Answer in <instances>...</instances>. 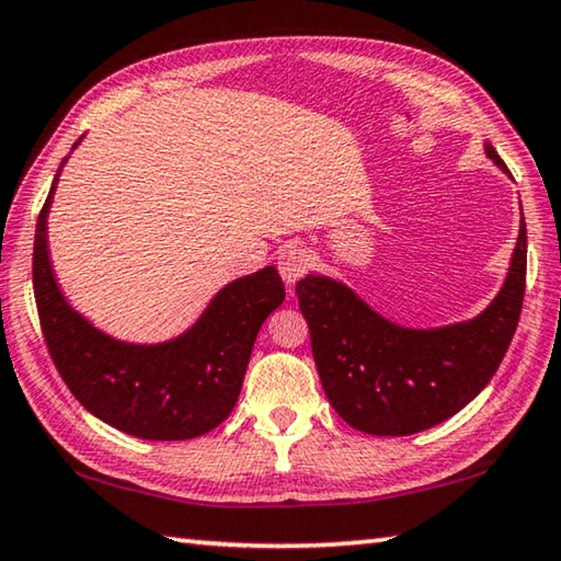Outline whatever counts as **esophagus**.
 I'll return each instance as SVG.
<instances>
[{"instance_id":"34e87169","label":"esophagus","mask_w":561,"mask_h":561,"mask_svg":"<svg viewBox=\"0 0 561 561\" xmlns=\"http://www.w3.org/2000/svg\"><path fill=\"white\" fill-rule=\"evenodd\" d=\"M309 264H311L309 252L299 244H289L279 252V274H282V279L287 282V287H291L294 282L301 279L304 274H307Z\"/></svg>"}]
</instances>
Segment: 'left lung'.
Listing matches in <instances>:
<instances>
[{
  "mask_svg": "<svg viewBox=\"0 0 561 561\" xmlns=\"http://www.w3.org/2000/svg\"><path fill=\"white\" fill-rule=\"evenodd\" d=\"M485 156L510 175L490 144ZM525 217L497 297L468 321L401 327L344 282L307 274L297 282V299L329 403L351 428L368 435L398 438L448 421L490 383L505 358L525 299Z\"/></svg>",
  "mask_w": 561,
  "mask_h": 561,
  "instance_id": "left-lung-1",
  "label": "left lung"
}]
</instances>
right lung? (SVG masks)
<instances>
[{
	"mask_svg": "<svg viewBox=\"0 0 561 561\" xmlns=\"http://www.w3.org/2000/svg\"><path fill=\"white\" fill-rule=\"evenodd\" d=\"M79 144L81 138L73 148ZM61 168L34 237V297L54 366L76 401L123 433L144 440H190L210 433L232 413L254 339L284 301L277 267L270 264L225 284L175 339L160 344L113 339L66 301L51 267L46 220Z\"/></svg>",
	"mask_w": 561,
	"mask_h": 561,
	"instance_id": "obj_1",
	"label": "right lung"
}]
</instances>
